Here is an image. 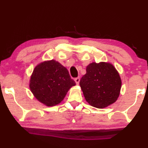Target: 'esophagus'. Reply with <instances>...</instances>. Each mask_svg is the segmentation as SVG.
<instances>
[{
    "instance_id": "34e87169",
    "label": "esophagus",
    "mask_w": 148,
    "mask_h": 148,
    "mask_svg": "<svg viewBox=\"0 0 148 148\" xmlns=\"http://www.w3.org/2000/svg\"><path fill=\"white\" fill-rule=\"evenodd\" d=\"M74 81H75L76 84L77 85L79 84V82H80V78L79 77H77V78H75V79H74Z\"/></svg>"
}]
</instances>
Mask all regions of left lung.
Wrapping results in <instances>:
<instances>
[{"label":"left lung","mask_w":148,"mask_h":148,"mask_svg":"<svg viewBox=\"0 0 148 148\" xmlns=\"http://www.w3.org/2000/svg\"><path fill=\"white\" fill-rule=\"evenodd\" d=\"M121 79L113 64L92 62L86 67V74L80 80L86 100L91 106L102 108L118 99Z\"/></svg>","instance_id":"8db88e82"}]
</instances>
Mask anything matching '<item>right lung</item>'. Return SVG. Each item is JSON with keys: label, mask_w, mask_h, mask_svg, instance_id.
Segmentation results:
<instances>
[{"label": "right lung", "mask_w": 148, "mask_h": 148, "mask_svg": "<svg viewBox=\"0 0 148 148\" xmlns=\"http://www.w3.org/2000/svg\"><path fill=\"white\" fill-rule=\"evenodd\" d=\"M75 85L68 70L53 60L39 64L30 81V90L34 96L48 106L60 103L69 88Z\"/></svg>", "instance_id": "right-lung-1"}]
</instances>
